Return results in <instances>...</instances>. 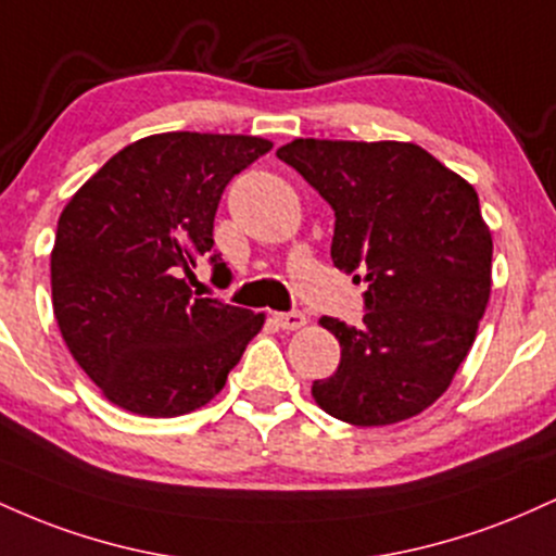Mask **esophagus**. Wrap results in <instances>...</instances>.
Wrapping results in <instances>:
<instances>
[{
  "mask_svg": "<svg viewBox=\"0 0 556 556\" xmlns=\"http://www.w3.org/2000/svg\"><path fill=\"white\" fill-rule=\"evenodd\" d=\"M274 321H277L285 331H295V329H303L308 318L300 314V311H290V314H274Z\"/></svg>",
  "mask_w": 556,
  "mask_h": 556,
  "instance_id": "obj_1",
  "label": "esophagus"
}]
</instances>
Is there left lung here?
I'll list each match as a JSON object with an SVG mask.
<instances>
[{
  "label": "left lung",
  "instance_id": "obj_1",
  "mask_svg": "<svg viewBox=\"0 0 556 556\" xmlns=\"http://www.w3.org/2000/svg\"><path fill=\"white\" fill-rule=\"evenodd\" d=\"M334 208L331 261L366 282L363 327L321 316L340 368L316 405L353 426L431 407L473 348L491 295V229L465 177L407 140L295 138L277 149Z\"/></svg>",
  "mask_w": 556,
  "mask_h": 556
}]
</instances>
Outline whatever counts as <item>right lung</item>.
<instances>
[{"label":"right lung","instance_id":"obj_1","mask_svg":"<svg viewBox=\"0 0 556 556\" xmlns=\"http://www.w3.org/2000/svg\"><path fill=\"white\" fill-rule=\"evenodd\" d=\"M269 149L258 136L159 132L117 151L62 208L54 318L112 405L146 418L198 410L264 327L266 314L195 298L190 279L214 248L227 182Z\"/></svg>","mask_w":556,"mask_h":556}]
</instances>
